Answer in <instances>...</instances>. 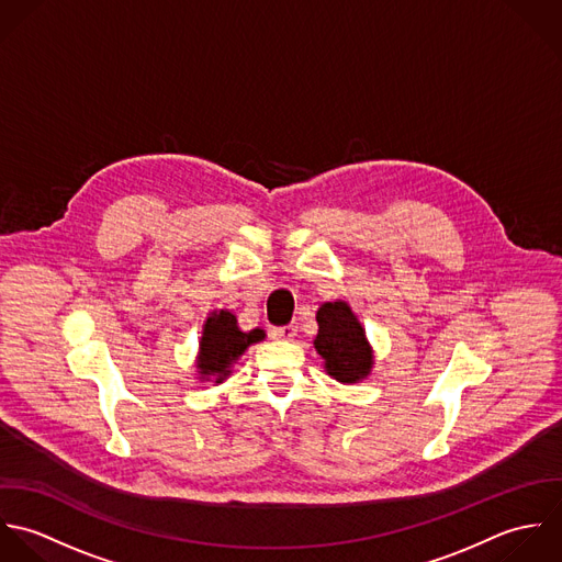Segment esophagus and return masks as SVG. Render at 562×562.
Here are the masks:
<instances>
[{"label":"esophagus","instance_id":"1","mask_svg":"<svg viewBox=\"0 0 562 562\" xmlns=\"http://www.w3.org/2000/svg\"><path fill=\"white\" fill-rule=\"evenodd\" d=\"M271 337L276 338V340H293V338L297 337V326H282V328H273L271 330Z\"/></svg>","mask_w":562,"mask_h":562}]
</instances>
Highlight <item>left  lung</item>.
Returning <instances> with one entry per match:
<instances>
[{"mask_svg":"<svg viewBox=\"0 0 562 562\" xmlns=\"http://www.w3.org/2000/svg\"><path fill=\"white\" fill-rule=\"evenodd\" d=\"M317 324L315 349L324 358L328 375L342 384L364 380L373 367V349L349 304L340 300L326 302L317 311Z\"/></svg>","mask_w":562,"mask_h":562,"instance_id":"1","label":"left lung"}]
</instances>
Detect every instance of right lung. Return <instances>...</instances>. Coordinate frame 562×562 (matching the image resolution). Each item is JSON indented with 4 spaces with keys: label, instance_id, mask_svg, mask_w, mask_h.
Listing matches in <instances>:
<instances>
[{
    "label": "right lung",
    "instance_id": "obj_1",
    "mask_svg": "<svg viewBox=\"0 0 562 562\" xmlns=\"http://www.w3.org/2000/svg\"><path fill=\"white\" fill-rule=\"evenodd\" d=\"M265 338L262 330L243 333L236 324V317L229 311H215L204 322L198 353V373L200 380H213L222 384L232 373V364L240 353L251 345Z\"/></svg>",
    "mask_w": 562,
    "mask_h": 562
}]
</instances>
